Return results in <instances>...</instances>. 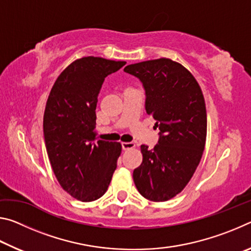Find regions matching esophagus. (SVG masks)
Returning a JSON list of instances; mask_svg holds the SVG:
<instances>
[{"label": "esophagus", "mask_w": 251, "mask_h": 251, "mask_svg": "<svg viewBox=\"0 0 251 251\" xmlns=\"http://www.w3.org/2000/svg\"><path fill=\"white\" fill-rule=\"evenodd\" d=\"M135 147V143L133 142H128V143H122V148L124 151L126 150H130V148H134Z\"/></svg>", "instance_id": "34e87169"}]
</instances>
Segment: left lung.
<instances>
[{
    "label": "left lung",
    "mask_w": 251,
    "mask_h": 251,
    "mask_svg": "<svg viewBox=\"0 0 251 251\" xmlns=\"http://www.w3.org/2000/svg\"><path fill=\"white\" fill-rule=\"evenodd\" d=\"M145 91V109L156 120L158 144L142 145L143 163L133 178L139 194L151 201H166L179 194L201 159L207 134L205 100L188 70L169 58L127 65Z\"/></svg>",
    "instance_id": "8db88e82"
}]
</instances>
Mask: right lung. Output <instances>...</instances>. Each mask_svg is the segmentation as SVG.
Wrapping results in <instances>:
<instances>
[{"label":"right lung","instance_id":"right-lung-1","mask_svg":"<svg viewBox=\"0 0 251 251\" xmlns=\"http://www.w3.org/2000/svg\"><path fill=\"white\" fill-rule=\"evenodd\" d=\"M126 62L87 56L72 63L54 83L43 130L53 172L65 192L82 201L107 190L121 155L120 143L96 141V105L105 77Z\"/></svg>","mask_w":251,"mask_h":251}]
</instances>
